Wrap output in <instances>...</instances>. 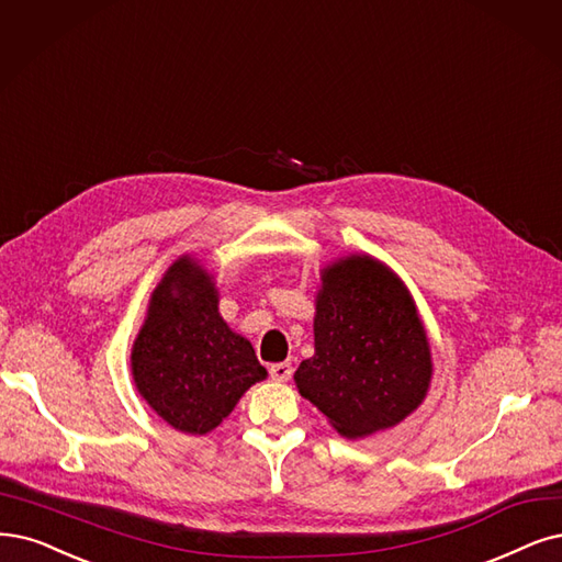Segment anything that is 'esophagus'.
I'll list each match as a JSON object with an SVG mask.
<instances>
[{
    "mask_svg": "<svg viewBox=\"0 0 562 562\" xmlns=\"http://www.w3.org/2000/svg\"><path fill=\"white\" fill-rule=\"evenodd\" d=\"M268 375H270V380H276V382H286L289 378H292V366H289V363H273L268 368Z\"/></svg>",
    "mask_w": 562,
    "mask_h": 562,
    "instance_id": "obj_1",
    "label": "esophagus"
}]
</instances>
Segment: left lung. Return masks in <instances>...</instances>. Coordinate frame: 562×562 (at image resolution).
Returning a JSON list of instances; mask_svg holds the SVG:
<instances>
[{"label": "left lung", "instance_id": "8db88e82", "mask_svg": "<svg viewBox=\"0 0 562 562\" xmlns=\"http://www.w3.org/2000/svg\"><path fill=\"white\" fill-rule=\"evenodd\" d=\"M430 349L407 289L370 257H347L322 276L315 357L296 370L301 396L345 438L401 424L430 384Z\"/></svg>", "mask_w": 562, "mask_h": 562}]
</instances>
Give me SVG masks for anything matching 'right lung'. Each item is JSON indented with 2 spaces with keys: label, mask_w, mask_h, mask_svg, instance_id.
<instances>
[{
  "label": "right lung",
  "mask_w": 562,
  "mask_h": 562,
  "mask_svg": "<svg viewBox=\"0 0 562 562\" xmlns=\"http://www.w3.org/2000/svg\"><path fill=\"white\" fill-rule=\"evenodd\" d=\"M132 375L166 424L203 435L266 378V368L249 340L220 317L211 276L182 257L153 292L132 349Z\"/></svg>",
  "instance_id": "obj_1"
}]
</instances>
